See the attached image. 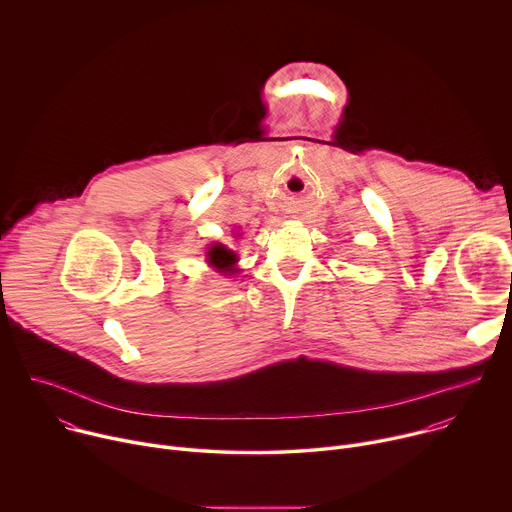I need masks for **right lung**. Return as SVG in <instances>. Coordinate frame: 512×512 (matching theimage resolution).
Wrapping results in <instances>:
<instances>
[{"label":"right lung","instance_id":"right-lung-1","mask_svg":"<svg viewBox=\"0 0 512 512\" xmlns=\"http://www.w3.org/2000/svg\"><path fill=\"white\" fill-rule=\"evenodd\" d=\"M208 259H210V265H214V267H218V269H223V271H229V273H233L235 269H231L233 267V263L237 261V257H235V253L233 251H229L227 247H223V245H214V247H210V251H208Z\"/></svg>","mask_w":512,"mask_h":512}]
</instances>
